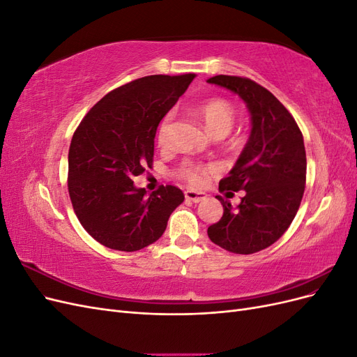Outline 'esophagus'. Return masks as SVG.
Returning a JSON list of instances; mask_svg holds the SVG:
<instances>
[{
  "label": "esophagus",
  "instance_id": "1",
  "mask_svg": "<svg viewBox=\"0 0 357 357\" xmlns=\"http://www.w3.org/2000/svg\"><path fill=\"white\" fill-rule=\"evenodd\" d=\"M185 198H186V201H190V202H201V201H204L205 198H207V195H205L204 192L186 190L185 192Z\"/></svg>",
  "mask_w": 357,
  "mask_h": 357
}]
</instances>
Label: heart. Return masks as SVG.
I'll return each instance as SVG.
<instances>
[{"mask_svg":"<svg viewBox=\"0 0 357 357\" xmlns=\"http://www.w3.org/2000/svg\"><path fill=\"white\" fill-rule=\"evenodd\" d=\"M197 113L201 117L205 128L208 129V132L215 138H222L228 134L235 122V109L232 107V104L220 98L205 101L198 107ZM171 122H172V113H168L164 119H162V122L158 126L156 138H158V144L160 147L168 146ZM208 171L210 168L205 165L195 164V162H185V164L180 167L178 174L180 177L192 183V185H199Z\"/></svg>","mask_w":357,"mask_h":357,"instance_id":"heart-1","label":"heart"}]
</instances>
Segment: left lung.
Instances as JSON below:
<instances>
[{
	"label": "left lung",
	"instance_id": "obj_1",
	"mask_svg": "<svg viewBox=\"0 0 357 357\" xmlns=\"http://www.w3.org/2000/svg\"><path fill=\"white\" fill-rule=\"evenodd\" d=\"M207 82L238 95L252 123L241 155L219 183V190H245L244 197L236 207L218 197L223 215L207 234L225 250L252 255L274 244L295 219L305 189L304 138L286 107L264 86L223 74Z\"/></svg>",
	"mask_w": 357,
	"mask_h": 357
}]
</instances>
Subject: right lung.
<instances>
[{
	"label": "right lung",
	"instance_id": "1",
	"mask_svg": "<svg viewBox=\"0 0 357 357\" xmlns=\"http://www.w3.org/2000/svg\"><path fill=\"white\" fill-rule=\"evenodd\" d=\"M195 74L147 75L107 93L83 117L68 152V192L79 222L93 240L137 252L159 240L185 201L176 186L149 193L134 177L152 167L159 122Z\"/></svg>",
	"mask_w": 357,
	"mask_h": 357
}]
</instances>
